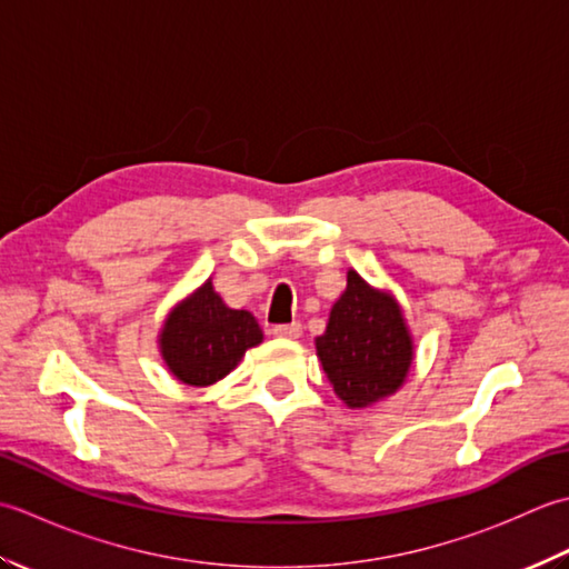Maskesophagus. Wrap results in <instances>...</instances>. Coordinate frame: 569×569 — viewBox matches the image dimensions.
I'll use <instances>...</instances> for the list:
<instances>
[{
	"label": "esophagus",
	"instance_id": "34e87169",
	"mask_svg": "<svg viewBox=\"0 0 569 569\" xmlns=\"http://www.w3.org/2000/svg\"><path fill=\"white\" fill-rule=\"evenodd\" d=\"M272 333L280 336V339H299V336H301V323L299 321L277 323V327H272Z\"/></svg>",
	"mask_w": 569,
	"mask_h": 569
}]
</instances>
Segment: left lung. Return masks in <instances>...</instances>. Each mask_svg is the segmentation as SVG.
I'll return each mask as SVG.
<instances>
[{"label":"left lung","instance_id":"1","mask_svg":"<svg viewBox=\"0 0 569 569\" xmlns=\"http://www.w3.org/2000/svg\"><path fill=\"white\" fill-rule=\"evenodd\" d=\"M317 356L331 386L349 408H368L396 392L412 363V339L396 301L349 272Z\"/></svg>","mask_w":569,"mask_h":569}]
</instances>
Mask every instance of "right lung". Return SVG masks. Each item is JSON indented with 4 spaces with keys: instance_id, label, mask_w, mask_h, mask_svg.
Segmentation results:
<instances>
[{
    "instance_id": "right-lung-1",
    "label": "right lung",
    "mask_w": 569,
    "mask_h": 569,
    "mask_svg": "<svg viewBox=\"0 0 569 569\" xmlns=\"http://www.w3.org/2000/svg\"><path fill=\"white\" fill-rule=\"evenodd\" d=\"M260 341L262 331L250 311L228 309L211 282L171 311L159 339L171 373L199 388L226 378Z\"/></svg>"
}]
</instances>
